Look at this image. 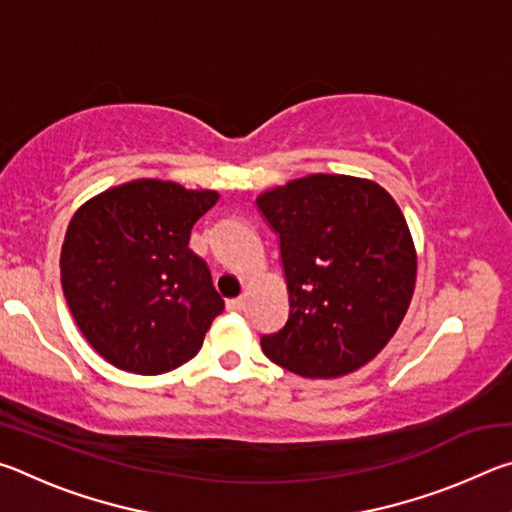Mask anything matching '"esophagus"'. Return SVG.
<instances>
[{"label":"esophagus","mask_w":512,"mask_h":512,"mask_svg":"<svg viewBox=\"0 0 512 512\" xmlns=\"http://www.w3.org/2000/svg\"><path fill=\"white\" fill-rule=\"evenodd\" d=\"M225 307H228V311H241L246 307V302H244V298H232L225 302Z\"/></svg>","instance_id":"34e87169"}]
</instances>
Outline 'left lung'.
<instances>
[{
  "label": "left lung",
  "mask_w": 512,
  "mask_h": 512,
  "mask_svg": "<svg viewBox=\"0 0 512 512\" xmlns=\"http://www.w3.org/2000/svg\"><path fill=\"white\" fill-rule=\"evenodd\" d=\"M277 235L289 318L262 336L277 366L341 377L391 341L415 287V248L386 189L316 173L257 198Z\"/></svg>",
  "instance_id": "obj_1"
}]
</instances>
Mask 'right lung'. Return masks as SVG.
<instances>
[{
  "mask_svg": "<svg viewBox=\"0 0 512 512\" xmlns=\"http://www.w3.org/2000/svg\"><path fill=\"white\" fill-rule=\"evenodd\" d=\"M219 201L176 183L135 180L92 198L69 223L60 280L69 311L103 359L160 375L201 350L223 300L189 232Z\"/></svg>",
  "mask_w": 512,
  "mask_h": 512,
  "instance_id": "obj_1",
  "label": "right lung"
}]
</instances>
